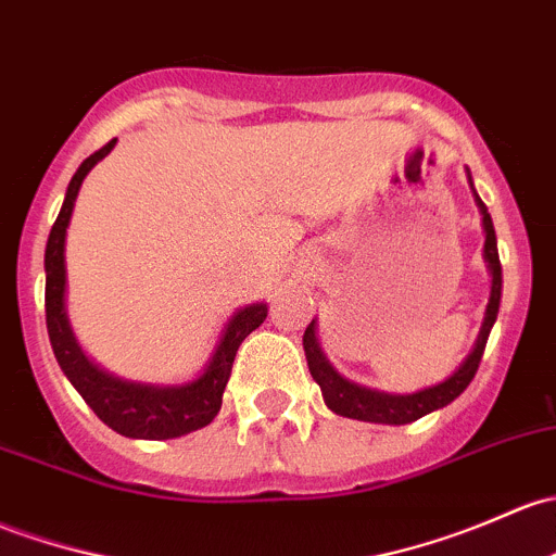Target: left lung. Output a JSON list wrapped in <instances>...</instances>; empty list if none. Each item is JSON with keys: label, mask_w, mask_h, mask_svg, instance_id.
<instances>
[{"label": "left lung", "mask_w": 556, "mask_h": 556, "mask_svg": "<svg viewBox=\"0 0 556 556\" xmlns=\"http://www.w3.org/2000/svg\"><path fill=\"white\" fill-rule=\"evenodd\" d=\"M466 175H469V186L471 191H475L471 173L466 170ZM475 202L479 213H482V229H484L482 255H484V263H488L490 277L493 279H490V298H488V306H484L482 327H479L471 352L464 356V362L450 372L445 381L426 386V389L413 391V394H389V391L367 389V386H359L349 381V378H343L341 372L330 365V359L325 356L323 346H319L317 319H312V325H308L306 332H303V352H306L312 378L319 383V389H323L325 405L330 407L332 413H338V416L343 418L367 420V424H389V426L413 424V420L429 416V413L440 410V407H445L453 400H458V396L464 394L466 386L471 383L479 362H482L484 343H488L490 330H493L495 319H498L501 288H504V274H501L498 242H495L493 218H490L488 207H484V202L479 200L477 191H475Z\"/></svg>", "instance_id": "left-lung-1"}]
</instances>
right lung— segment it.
<instances>
[{
    "label": "right lung",
    "instance_id": "1",
    "mask_svg": "<svg viewBox=\"0 0 556 556\" xmlns=\"http://www.w3.org/2000/svg\"><path fill=\"white\" fill-rule=\"evenodd\" d=\"M116 138L101 151L87 156L74 173L66 189L61 213L52 224L45 248V314L50 332L52 354L61 365L63 376L79 391L81 400L92 407L98 418L116 434L130 440H175L202 429L218 416L224 389L229 383L233 356L239 343L266 319V303H248L231 314L220 330L213 354L204 362L202 372L184 383H140L114 376L85 354L66 308V229L72 224L74 202H77L81 180L87 173L111 154Z\"/></svg>",
    "mask_w": 556,
    "mask_h": 556
}]
</instances>
